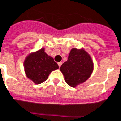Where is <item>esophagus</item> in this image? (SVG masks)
<instances>
[{
    "instance_id": "esophagus-1",
    "label": "esophagus",
    "mask_w": 121,
    "mask_h": 121,
    "mask_svg": "<svg viewBox=\"0 0 121 121\" xmlns=\"http://www.w3.org/2000/svg\"><path fill=\"white\" fill-rule=\"evenodd\" d=\"M58 65H59V67H60V66H61V65H62V62H58Z\"/></svg>"
}]
</instances>
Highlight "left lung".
I'll return each instance as SVG.
<instances>
[{
    "label": "left lung",
    "instance_id": "8db88e82",
    "mask_svg": "<svg viewBox=\"0 0 121 121\" xmlns=\"http://www.w3.org/2000/svg\"><path fill=\"white\" fill-rule=\"evenodd\" d=\"M94 65L90 55L84 50L72 49L66 62L60 70L65 76L66 82L72 87L84 82L90 76Z\"/></svg>",
    "mask_w": 121,
    "mask_h": 121
}]
</instances>
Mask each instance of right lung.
Instances as JSON below:
<instances>
[{"mask_svg": "<svg viewBox=\"0 0 121 121\" xmlns=\"http://www.w3.org/2000/svg\"><path fill=\"white\" fill-rule=\"evenodd\" d=\"M24 68L27 78L39 84L46 80L52 70L59 69V65L41 49L27 56L24 61Z\"/></svg>", "mask_w": 121, "mask_h": 121, "instance_id": "add662e5", "label": "right lung"}]
</instances>
